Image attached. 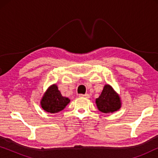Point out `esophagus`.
Wrapping results in <instances>:
<instances>
[{
    "mask_svg": "<svg viewBox=\"0 0 158 158\" xmlns=\"http://www.w3.org/2000/svg\"><path fill=\"white\" fill-rule=\"evenodd\" d=\"M79 96L80 97H84V98H90L89 94H80Z\"/></svg>",
    "mask_w": 158,
    "mask_h": 158,
    "instance_id": "obj_1",
    "label": "esophagus"
}]
</instances>
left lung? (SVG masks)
I'll list each match as a JSON object with an SVG mask.
<instances>
[{
	"label": "left lung",
	"mask_w": 158,
	"mask_h": 158,
	"mask_svg": "<svg viewBox=\"0 0 158 158\" xmlns=\"http://www.w3.org/2000/svg\"><path fill=\"white\" fill-rule=\"evenodd\" d=\"M97 108L104 114L114 113L122 107L119 95L109 84H106L98 98L96 99Z\"/></svg>",
	"instance_id": "obj_1"
}]
</instances>
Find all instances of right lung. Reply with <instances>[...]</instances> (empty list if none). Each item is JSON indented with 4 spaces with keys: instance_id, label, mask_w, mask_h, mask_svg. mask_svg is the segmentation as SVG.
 <instances>
[{
    "instance_id": "obj_1",
    "label": "right lung",
    "mask_w": 158,
    "mask_h": 158,
    "mask_svg": "<svg viewBox=\"0 0 158 158\" xmlns=\"http://www.w3.org/2000/svg\"><path fill=\"white\" fill-rule=\"evenodd\" d=\"M70 100L62 96L56 84H52L46 90L41 98L40 105L43 110L51 114H55L63 110Z\"/></svg>"
}]
</instances>
